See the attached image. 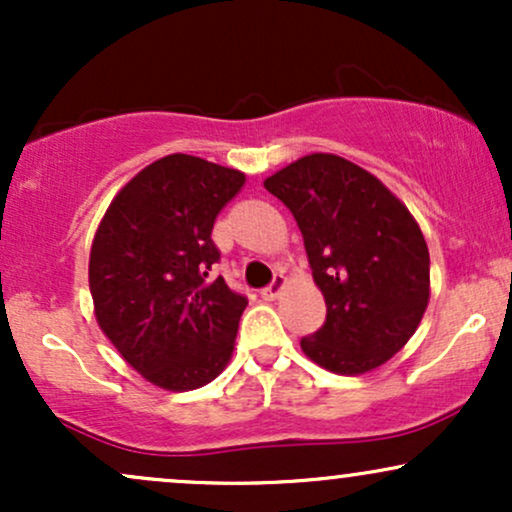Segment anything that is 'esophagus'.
<instances>
[{
    "instance_id": "obj_1",
    "label": "esophagus",
    "mask_w": 512,
    "mask_h": 512,
    "mask_svg": "<svg viewBox=\"0 0 512 512\" xmlns=\"http://www.w3.org/2000/svg\"><path fill=\"white\" fill-rule=\"evenodd\" d=\"M284 286H286V276H284V274H276L272 284H269L267 289L260 291V296L264 298V301H274V298L281 296V291H284Z\"/></svg>"
}]
</instances>
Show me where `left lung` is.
I'll return each instance as SVG.
<instances>
[{
	"label": "left lung",
	"mask_w": 512,
	"mask_h": 512,
	"mask_svg": "<svg viewBox=\"0 0 512 512\" xmlns=\"http://www.w3.org/2000/svg\"><path fill=\"white\" fill-rule=\"evenodd\" d=\"M303 233L325 325L301 339L337 375L380 368L414 337L431 298V257L419 223L390 190L337 154H308L264 180Z\"/></svg>",
	"instance_id": "8db88e82"
}]
</instances>
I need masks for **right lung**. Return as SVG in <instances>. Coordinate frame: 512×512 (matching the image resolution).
<instances>
[{"label": "right lung", "mask_w": 512, "mask_h": 512, "mask_svg": "<svg viewBox=\"0 0 512 512\" xmlns=\"http://www.w3.org/2000/svg\"><path fill=\"white\" fill-rule=\"evenodd\" d=\"M245 173L170 154L139 170L113 197L88 257L93 313L120 356L170 392L211 383L236 346L245 296L209 279L219 211Z\"/></svg>", "instance_id": "right-lung-1"}]
</instances>
